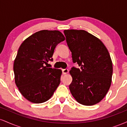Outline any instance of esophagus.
Instances as JSON below:
<instances>
[{"instance_id":"1","label":"esophagus","mask_w":127,"mask_h":127,"mask_svg":"<svg viewBox=\"0 0 127 127\" xmlns=\"http://www.w3.org/2000/svg\"><path fill=\"white\" fill-rule=\"evenodd\" d=\"M62 72L63 74H66L68 72V70L67 68H64V69H62Z\"/></svg>"}]
</instances>
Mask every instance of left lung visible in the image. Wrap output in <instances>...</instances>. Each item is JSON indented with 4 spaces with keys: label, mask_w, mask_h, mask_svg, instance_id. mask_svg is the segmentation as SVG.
<instances>
[{
    "label": "left lung",
    "mask_w": 127,
    "mask_h": 127,
    "mask_svg": "<svg viewBox=\"0 0 127 127\" xmlns=\"http://www.w3.org/2000/svg\"><path fill=\"white\" fill-rule=\"evenodd\" d=\"M67 44L73 63L69 89L78 103L97 104L105 97L112 82V62L107 48L100 39L83 30H65Z\"/></svg>",
    "instance_id": "1"
}]
</instances>
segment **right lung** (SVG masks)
<instances>
[{
  "instance_id": "1",
  "label": "right lung",
  "mask_w": 127,
  "mask_h": 127,
  "mask_svg": "<svg viewBox=\"0 0 127 127\" xmlns=\"http://www.w3.org/2000/svg\"><path fill=\"white\" fill-rule=\"evenodd\" d=\"M64 39L58 30H40L29 36L19 48L14 63L15 82L29 101H47L60 84L62 70L47 68L45 64L53 60L55 47Z\"/></svg>"
}]
</instances>
